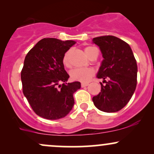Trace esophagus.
I'll return each instance as SVG.
<instances>
[{
	"mask_svg": "<svg viewBox=\"0 0 154 154\" xmlns=\"http://www.w3.org/2000/svg\"><path fill=\"white\" fill-rule=\"evenodd\" d=\"M88 85V83H82L81 84V87L82 88H85V87H87V86Z\"/></svg>",
	"mask_w": 154,
	"mask_h": 154,
	"instance_id": "obj_1",
	"label": "esophagus"
}]
</instances>
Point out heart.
Segmentation results:
<instances>
[{
  "label": "heart",
  "instance_id": "1",
  "mask_svg": "<svg viewBox=\"0 0 154 154\" xmlns=\"http://www.w3.org/2000/svg\"><path fill=\"white\" fill-rule=\"evenodd\" d=\"M96 48L95 47L87 46L85 48V52L87 54L88 57L91 58L92 54H93V51ZM70 54H71V51L69 50L63 54L62 58V63L64 66H69ZM93 75H94V71L91 68H76L72 70L71 72H70V76H71L72 79L79 81V82H88L91 80Z\"/></svg>",
  "mask_w": 154,
  "mask_h": 154
}]
</instances>
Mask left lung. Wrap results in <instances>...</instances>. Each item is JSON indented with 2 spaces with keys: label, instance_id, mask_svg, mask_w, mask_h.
Wrapping results in <instances>:
<instances>
[{
  "label": "left lung",
  "instance_id": "obj_1",
  "mask_svg": "<svg viewBox=\"0 0 154 154\" xmlns=\"http://www.w3.org/2000/svg\"><path fill=\"white\" fill-rule=\"evenodd\" d=\"M93 41L99 46L104 59L97 77L106 83H100L101 91L93 98V103L104 112H116L128 104L135 91L137 62L131 48L121 39L104 35Z\"/></svg>",
  "mask_w": 154,
  "mask_h": 154
}]
</instances>
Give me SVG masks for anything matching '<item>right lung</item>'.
Wrapping results in <instances>:
<instances>
[{
    "mask_svg": "<svg viewBox=\"0 0 154 154\" xmlns=\"http://www.w3.org/2000/svg\"><path fill=\"white\" fill-rule=\"evenodd\" d=\"M75 43L43 38L24 59L21 72L23 93L35 114L44 119L64 117L75 103L73 93L80 88V82L66 83L69 76L62 63L63 54Z\"/></svg>",
    "mask_w": 154,
    "mask_h": 154,
    "instance_id": "1",
    "label": "right lung"
}]
</instances>
